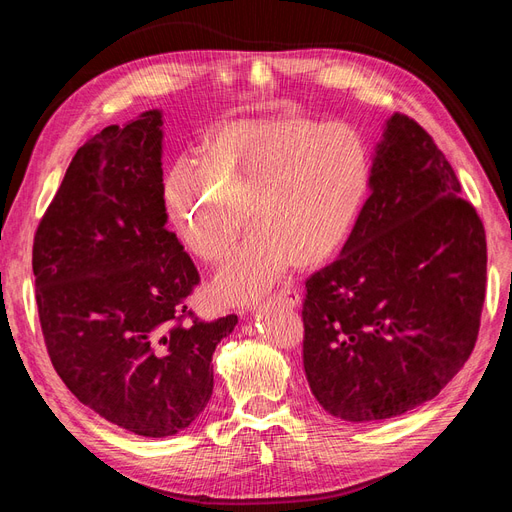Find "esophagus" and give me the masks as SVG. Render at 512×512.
I'll list each match as a JSON object with an SVG mask.
<instances>
[{"instance_id": "obj_1", "label": "esophagus", "mask_w": 512, "mask_h": 512, "mask_svg": "<svg viewBox=\"0 0 512 512\" xmlns=\"http://www.w3.org/2000/svg\"><path fill=\"white\" fill-rule=\"evenodd\" d=\"M273 299L277 301V303H284V305H290V307H297L299 303H301V294L294 290L292 286H284L282 290H277L275 294H273Z\"/></svg>"}]
</instances>
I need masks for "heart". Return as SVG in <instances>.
Masks as SVG:
<instances>
[{"mask_svg":"<svg viewBox=\"0 0 512 512\" xmlns=\"http://www.w3.org/2000/svg\"><path fill=\"white\" fill-rule=\"evenodd\" d=\"M371 181L359 130L309 117L232 121L211 132L203 156L183 153L168 168L164 203L190 250L224 260L250 224L254 235L215 277V294L245 303L294 265L327 260L348 239Z\"/></svg>","mask_w":512,"mask_h":512,"instance_id":"b5f03b06","label":"heart"}]
</instances>
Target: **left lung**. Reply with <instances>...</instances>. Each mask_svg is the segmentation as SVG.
Instances as JSON below:
<instances>
[{
    "label": "left lung",
    "mask_w": 512,
    "mask_h": 512,
    "mask_svg": "<svg viewBox=\"0 0 512 512\" xmlns=\"http://www.w3.org/2000/svg\"><path fill=\"white\" fill-rule=\"evenodd\" d=\"M369 188L342 254L305 282L301 312L309 389L352 423L404 414L453 380L487 284L483 222L408 115L386 121Z\"/></svg>",
    "instance_id": "1"
}]
</instances>
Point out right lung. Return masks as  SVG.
Instances as JSON below:
<instances>
[{"instance_id": "right-lung-1", "label": "right lung", "mask_w": 512, "mask_h": 512, "mask_svg": "<svg viewBox=\"0 0 512 512\" xmlns=\"http://www.w3.org/2000/svg\"><path fill=\"white\" fill-rule=\"evenodd\" d=\"M32 267L46 352L81 404L147 438L173 436L205 410L211 356L237 316L205 322L185 303L200 275L166 228L160 111L74 153Z\"/></svg>"}]
</instances>
